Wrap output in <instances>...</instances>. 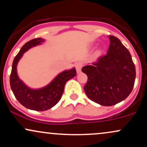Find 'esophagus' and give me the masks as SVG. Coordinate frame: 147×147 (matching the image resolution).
I'll return each mask as SVG.
<instances>
[{"instance_id":"34e87169","label":"esophagus","mask_w":147,"mask_h":147,"mask_svg":"<svg viewBox=\"0 0 147 147\" xmlns=\"http://www.w3.org/2000/svg\"><path fill=\"white\" fill-rule=\"evenodd\" d=\"M82 67H83V63H82V62H77V63H76L75 68L76 70H77V72H78V73L81 72Z\"/></svg>"}]
</instances>
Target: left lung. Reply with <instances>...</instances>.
Instances as JSON below:
<instances>
[{
	"label": "left lung",
	"mask_w": 147,
	"mask_h": 147,
	"mask_svg": "<svg viewBox=\"0 0 147 147\" xmlns=\"http://www.w3.org/2000/svg\"><path fill=\"white\" fill-rule=\"evenodd\" d=\"M107 54L99 57L92 65L82 68L88 80L84 91L90 100L111 106L130 95L136 79V67L128 49L117 37L109 36Z\"/></svg>",
	"instance_id": "8db88e82"
}]
</instances>
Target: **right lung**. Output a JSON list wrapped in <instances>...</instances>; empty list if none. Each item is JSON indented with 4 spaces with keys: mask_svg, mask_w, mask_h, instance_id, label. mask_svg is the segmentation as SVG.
I'll return each mask as SVG.
<instances>
[{
    "mask_svg": "<svg viewBox=\"0 0 147 147\" xmlns=\"http://www.w3.org/2000/svg\"><path fill=\"white\" fill-rule=\"evenodd\" d=\"M43 41V38H36L23 45L13 61L9 78L11 90L20 104L30 110L38 111H47L56 105L61 98L65 83L77 75L75 68L65 70L57 76L48 86L38 90L29 88L20 80L16 72L18 61L28 49L40 44Z\"/></svg>",
    "mask_w": 147,
    "mask_h": 147,
    "instance_id": "obj_1",
    "label": "right lung"
}]
</instances>
